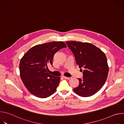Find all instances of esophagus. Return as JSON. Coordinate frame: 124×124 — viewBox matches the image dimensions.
Segmentation results:
<instances>
[{"instance_id": "esophagus-1", "label": "esophagus", "mask_w": 124, "mask_h": 124, "mask_svg": "<svg viewBox=\"0 0 124 124\" xmlns=\"http://www.w3.org/2000/svg\"><path fill=\"white\" fill-rule=\"evenodd\" d=\"M63 78H65V79H69L70 78H69V77H65V76H62V77Z\"/></svg>"}]
</instances>
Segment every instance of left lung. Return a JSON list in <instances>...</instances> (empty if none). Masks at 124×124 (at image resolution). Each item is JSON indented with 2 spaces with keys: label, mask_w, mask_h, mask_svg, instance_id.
I'll list each match as a JSON object with an SVG mask.
<instances>
[{
  "label": "left lung",
  "mask_w": 124,
  "mask_h": 124,
  "mask_svg": "<svg viewBox=\"0 0 124 124\" xmlns=\"http://www.w3.org/2000/svg\"><path fill=\"white\" fill-rule=\"evenodd\" d=\"M66 43L83 72V78H78L79 85L74 88L75 92L83 97L94 95L101 89L108 78L107 57L100 48L92 44L76 41Z\"/></svg>",
  "instance_id": "1"
}]
</instances>
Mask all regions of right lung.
Listing matches in <instances>:
<instances>
[{
	"mask_svg": "<svg viewBox=\"0 0 124 124\" xmlns=\"http://www.w3.org/2000/svg\"><path fill=\"white\" fill-rule=\"evenodd\" d=\"M66 47L63 42L46 43L32 47L23 55L20 63V76L32 94L46 98L55 92L60 78L49 74L47 66L52 65L55 53Z\"/></svg>",
	"mask_w": 124,
	"mask_h": 124,
	"instance_id": "obj_1",
	"label": "right lung"
}]
</instances>
